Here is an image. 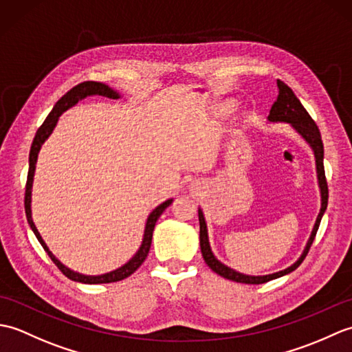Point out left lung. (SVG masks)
<instances>
[{"mask_svg":"<svg viewBox=\"0 0 352 352\" xmlns=\"http://www.w3.org/2000/svg\"><path fill=\"white\" fill-rule=\"evenodd\" d=\"M276 86H278V96H276V101L272 104L271 111H269L267 121L290 124L292 126H294V130L296 133H300L301 138L307 142L310 148L313 149V154H315V159H316V174H318V183H319V189H320V212L316 218L315 227H313V230H311V234L309 237L307 245H305V248L300 256V258H298L294 265H290L289 267L283 269V271L269 274V275H246V274H241V272L234 271V269L226 266L214 257V254L210 248V242H208V233H207V223H206L204 213L201 208H198L199 245H201V254H203L204 261L213 272L223 276V278L236 281V283L263 284L266 281L280 278V276L287 275L292 271H295V269L302 263V260L305 258V256H307L313 241H315L320 219H322V216L327 210V204H328V186H327L325 170H324V144H322V139H320V133H319L318 125L309 115V111L304 109L301 101L296 98L294 91H292V89L286 83H283L281 80H276Z\"/></svg>","mask_w":352,"mask_h":352,"instance_id":"1","label":"left lung"}]
</instances>
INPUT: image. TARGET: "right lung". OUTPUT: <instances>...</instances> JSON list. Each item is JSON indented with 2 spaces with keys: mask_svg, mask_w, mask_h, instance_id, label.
<instances>
[{
  "mask_svg": "<svg viewBox=\"0 0 352 352\" xmlns=\"http://www.w3.org/2000/svg\"><path fill=\"white\" fill-rule=\"evenodd\" d=\"M92 95H101L106 96V98H111V100H118L121 98L113 89L109 87L107 85L104 83H98V81H85V83H80L76 87H72L69 92H66L60 100L56 102V106L52 107V110L50 111V115L45 119L43 124L41 125V129L37 130L34 140L32 144V149H30V168H28V175H27V186H25V214H27V221L30 228L33 230L34 236L37 237V241L41 242V245L43 246V250L47 251V254L50 256V258L54 261V265L60 269L63 272V275L68 276L69 280L72 281H78V283H85V284H102V283H115V281H121L126 276H130L136 269L144 263L149 248H151V241H153V231L155 227L157 219L160 218V214L164 212V208L169 207V204L172 203V198L166 199L164 203H162L160 206H157L154 210L149 213L146 223H145V231H144V239H142V245L140 248L138 250V252L126 261V263L121 267L115 269V271L102 274V275H85V274H78L74 272L72 269L66 267L60 260H58L54 254L50 251V248L47 246V243L43 242V239L41 236L39 231H37L33 218H32V189H33V178H34V170H36V162H37V155H39L41 148L43 145V142L50 138V134L54 130V126L57 125L58 116H60L63 111H66L68 109H71L72 106L81 100H85L86 96H92Z\"/></svg>",
  "mask_w": 352,
  "mask_h": 352,
  "instance_id": "obj_1",
  "label": "right lung"
}]
</instances>
